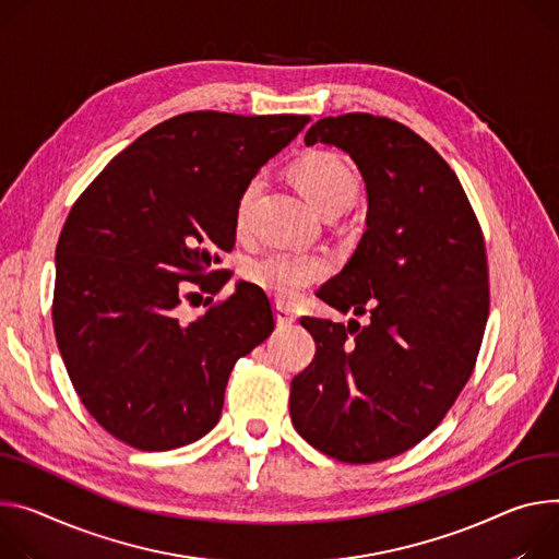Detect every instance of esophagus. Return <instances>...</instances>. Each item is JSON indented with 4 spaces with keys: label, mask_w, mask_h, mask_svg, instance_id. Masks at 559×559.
<instances>
[{
    "label": "esophagus",
    "mask_w": 559,
    "mask_h": 559,
    "mask_svg": "<svg viewBox=\"0 0 559 559\" xmlns=\"http://www.w3.org/2000/svg\"><path fill=\"white\" fill-rule=\"evenodd\" d=\"M274 317H276V323L281 328L285 325H292L296 321V312L289 308V306H283V302H278V306L274 308Z\"/></svg>",
    "instance_id": "34e87169"
}]
</instances>
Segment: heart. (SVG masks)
<instances>
[{
	"mask_svg": "<svg viewBox=\"0 0 559 559\" xmlns=\"http://www.w3.org/2000/svg\"><path fill=\"white\" fill-rule=\"evenodd\" d=\"M292 176L300 191L312 202L314 210L323 216H338L359 195V176L352 165L330 151H317V154L302 156L294 167ZM263 180L253 178L240 193L236 210V229L245 231L249 210L261 191ZM330 274V261L314 253L296 251H272L267 257L253 261L247 270V276L253 285L274 296L276 300L292 302L308 287L323 281Z\"/></svg>",
	"mask_w": 559,
	"mask_h": 559,
	"instance_id": "b5f03b06",
	"label": "heart"
}]
</instances>
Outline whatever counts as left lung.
Here are the masks:
<instances>
[{"mask_svg":"<svg viewBox=\"0 0 559 559\" xmlns=\"http://www.w3.org/2000/svg\"><path fill=\"white\" fill-rule=\"evenodd\" d=\"M336 146L359 167L366 231L317 296L368 325L302 317L314 361L292 379L296 432L347 464L390 460L428 437L473 374L488 321V263L464 187L401 122L323 118L306 144Z\"/></svg>","mask_w":559,"mask_h":559,"instance_id":"1","label":"left lung"}]
</instances>
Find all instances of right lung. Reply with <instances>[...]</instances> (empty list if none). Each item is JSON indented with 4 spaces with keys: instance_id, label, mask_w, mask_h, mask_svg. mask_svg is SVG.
<instances>
[{
    "instance_id": "right-lung-1",
    "label": "right lung",
    "mask_w": 559,
    "mask_h": 559,
    "mask_svg": "<svg viewBox=\"0 0 559 559\" xmlns=\"http://www.w3.org/2000/svg\"><path fill=\"white\" fill-rule=\"evenodd\" d=\"M308 116L193 111L142 133L73 205L56 249L53 328L91 417L146 452L205 437L234 364L274 330L265 292L238 281L185 319L187 283L218 292L247 182ZM212 302V298H210Z\"/></svg>"
}]
</instances>
